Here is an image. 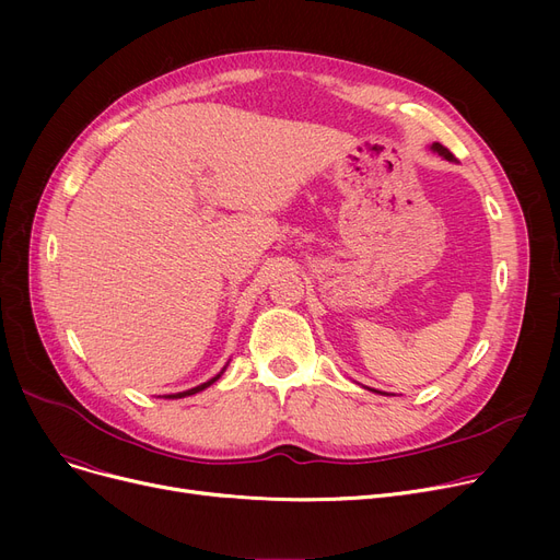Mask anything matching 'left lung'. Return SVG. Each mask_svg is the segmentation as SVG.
<instances>
[{"label":"left lung","instance_id":"8db88e82","mask_svg":"<svg viewBox=\"0 0 560 560\" xmlns=\"http://www.w3.org/2000/svg\"><path fill=\"white\" fill-rule=\"evenodd\" d=\"M429 150H431L433 154H438L440 159H445V161H450V163H456L454 154H452L450 150H445V147L440 144V142H433V144H429ZM368 390H372V388H368ZM374 393H378V390H374ZM381 395H386V393H381Z\"/></svg>","mask_w":560,"mask_h":560}]
</instances>
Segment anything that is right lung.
Listing matches in <instances>:
<instances>
[{"mask_svg":"<svg viewBox=\"0 0 560 560\" xmlns=\"http://www.w3.org/2000/svg\"><path fill=\"white\" fill-rule=\"evenodd\" d=\"M229 365V363H226ZM226 365L222 368V372L220 374H215L213 378H209V381H206V384H199V386H195V388H190V390H184V393H174V395H165V399H182V397H188V395H197V393H201L203 388H209V386H213L215 384V381L224 374V370H226Z\"/></svg>","mask_w":560,"mask_h":560,"instance_id":"add662e5","label":"right lung"}]
</instances>
